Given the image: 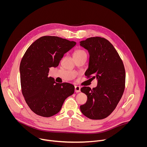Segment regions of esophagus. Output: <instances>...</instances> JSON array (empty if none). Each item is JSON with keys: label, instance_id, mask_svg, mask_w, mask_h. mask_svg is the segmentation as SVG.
<instances>
[{"label": "esophagus", "instance_id": "1", "mask_svg": "<svg viewBox=\"0 0 147 147\" xmlns=\"http://www.w3.org/2000/svg\"><path fill=\"white\" fill-rule=\"evenodd\" d=\"M81 87L80 86H75V92H80Z\"/></svg>", "mask_w": 147, "mask_h": 147}]
</instances>
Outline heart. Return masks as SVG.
Listing matches in <instances>:
<instances>
[{
  "instance_id": "b5f03b06",
  "label": "heart",
  "mask_w": 147,
  "mask_h": 147,
  "mask_svg": "<svg viewBox=\"0 0 147 147\" xmlns=\"http://www.w3.org/2000/svg\"><path fill=\"white\" fill-rule=\"evenodd\" d=\"M81 55H87L86 52L82 49H78L74 52L73 54V56H78Z\"/></svg>"
}]
</instances>
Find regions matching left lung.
I'll use <instances>...</instances> for the list:
<instances>
[{
  "instance_id": "8db88e82",
  "label": "left lung",
  "mask_w": 147,
  "mask_h": 147,
  "mask_svg": "<svg viewBox=\"0 0 147 147\" xmlns=\"http://www.w3.org/2000/svg\"><path fill=\"white\" fill-rule=\"evenodd\" d=\"M80 45L90 53L89 67L85 75L98 80L95 88H81V91L87 95V100L80 106V110L89 119H103L115 109L123 94L124 66L115 48L105 38L91 37L81 41Z\"/></svg>"
}]
</instances>
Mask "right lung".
Wrapping results in <instances>:
<instances>
[{
    "label": "right lung",
    "instance_id": "obj_1",
    "mask_svg": "<svg viewBox=\"0 0 147 147\" xmlns=\"http://www.w3.org/2000/svg\"><path fill=\"white\" fill-rule=\"evenodd\" d=\"M76 44L55 36H44L27 49L20 65L22 92L30 109L49 117L57 114L65 99L74 92L70 83H56L48 77L49 68L57 67L65 53Z\"/></svg>",
    "mask_w": 147,
    "mask_h": 147
}]
</instances>
